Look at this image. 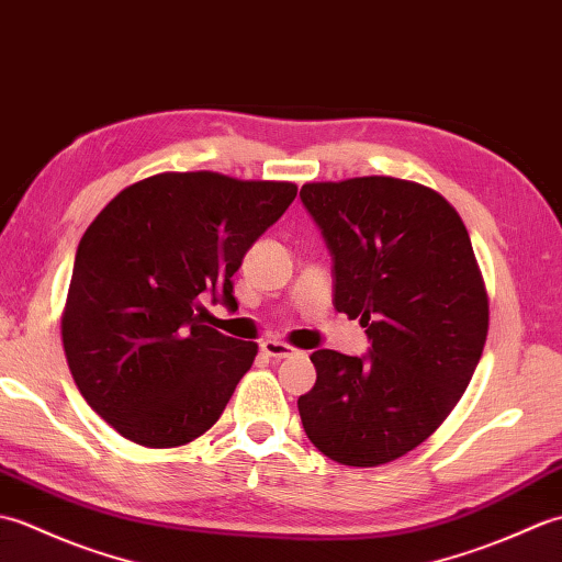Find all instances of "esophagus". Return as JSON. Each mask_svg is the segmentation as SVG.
Masks as SVG:
<instances>
[{"label": "esophagus", "instance_id": "esophagus-1", "mask_svg": "<svg viewBox=\"0 0 562 562\" xmlns=\"http://www.w3.org/2000/svg\"><path fill=\"white\" fill-rule=\"evenodd\" d=\"M260 350L268 357H272V360H284V357H292L296 352L288 342H280V340H266L260 345Z\"/></svg>", "mask_w": 562, "mask_h": 562}]
</instances>
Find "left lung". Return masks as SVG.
I'll use <instances>...</instances> for the list:
<instances>
[{"label":"left lung","mask_w":562,"mask_h":562,"mask_svg":"<svg viewBox=\"0 0 562 562\" xmlns=\"http://www.w3.org/2000/svg\"><path fill=\"white\" fill-rule=\"evenodd\" d=\"M300 198L333 260V306L369 338L362 357L312 355L304 432L342 465L389 463L447 420L483 355L487 294L469 232L439 193L401 178L306 183Z\"/></svg>","instance_id":"obj_1"}]
</instances>
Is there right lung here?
<instances>
[{
    "mask_svg": "<svg viewBox=\"0 0 562 562\" xmlns=\"http://www.w3.org/2000/svg\"><path fill=\"white\" fill-rule=\"evenodd\" d=\"M296 198L294 183L159 173L83 232L63 316L81 396L142 447H181L220 420L258 345L202 326V292L236 306L232 274Z\"/></svg>",
    "mask_w": 562,
    "mask_h": 562,
    "instance_id": "obj_1",
    "label": "right lung"
}]
</instances>
